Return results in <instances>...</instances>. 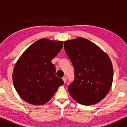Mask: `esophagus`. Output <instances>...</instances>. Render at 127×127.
<instances>
[{
	"instance_id": "1",
	"label": "esophagus",
	"mask_w": 127,
	"mask_h": 127,
	"mask_svg": "<svg viewBox=\"0 0 127 127\" xmlns=\"http://www.w3.org/2000/svg\"><path fill=\"white\" fill-rule=\"evenodd\" d=\"M63 80L64 82L65 83V82H66V81H67V77H65V76H64V77H63Z\"/></svg>"
}]
</instances>
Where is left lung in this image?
<instances>
[{
	"instance_id": "obj_1",
	"label": "left lung",
	"mask_w": 127,
	"mask_h": 127,
	"mask_svg": "<svg viewBox=\"0 0 127 127\" xmlns=\"http://www.w3.org/2000/svg\"><path fill=\"white\" fill-rule=\"evenodd\" d=\"M64 47L75 72L74 81L68 87L70 95L83 105L99 102L112 85L113 68L109 57L94 43L81 37L65 41Z\"/></svg>"
}]
</instances>
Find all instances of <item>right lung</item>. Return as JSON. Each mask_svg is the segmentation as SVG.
Listing matches in <instances>:
<instances>
[{"label":"right lung","mask_w":127,"mask_h":127,"mask_svg":"<svg viewBox=\"0 0 127 127\" xmlns=\"http://www.w3.org/2000/svg\"><path fill=\"white\" fill-rule=\"evenodd\" d=\"M63 46V41L40 39L18 59L13 72V81L18 94L25 102L35 105L46 103L64 84L56 75L55 66L51 62Z\"/></svg>","instance_id":"right-lung-1"}]
</instances>
